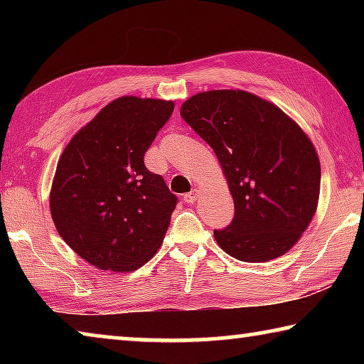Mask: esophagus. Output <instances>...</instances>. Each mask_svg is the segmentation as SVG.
I'll return each mask as SVG.
<instances>
[{
    "mask_svg": "<svg viewBox=\"0 0 364 364\" xmlns=\"http://www.w3.org/2000/svg\"><path fill=\"white\" fill-rule=\"evenodd\" d=\"M197 196H199V191L193 189L191 193L184 194V202H188V204H194V202L197 200Z\"/></svg>",
    "mask_w": 364,
    "mask_h": 364,
    "instance_id": "1",
    "label": "esophagus"
}]
</instances>
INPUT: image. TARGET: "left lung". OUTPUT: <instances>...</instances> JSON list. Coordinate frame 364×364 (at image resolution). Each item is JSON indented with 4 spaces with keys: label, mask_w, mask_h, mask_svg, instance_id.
I'll list each match as a JSON object with an SVG mask.
<instances>
[{
    "label": "left lung",
    "mask_w": 364,
    "mask_h": 364,
    "mask_svg": "<svg viewBox=\"0 0 364 364\" xmlns=\"http://www.w3.org/2000/svg\"><path fill=\"white\" fill-rule=\"evenodd\" d=\"M180 114L212 147L234 200V220L213 231L228 255L274 260L297 244L315 217L321 165L300 125L244 90L191 96Z\"/></svg>",
    "instance_id": "1"
}]
</instances>
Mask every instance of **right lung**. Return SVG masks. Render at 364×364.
<instances>
[{
  "label": "right lung",
  "instance_id": "1",
  "mask_svg": "<svg viewBox=\"0 0 364 364\" xmlns=\"http://www.w3.org/2000/svg\"><path fill=\"white\" fill-rule=\"evenodd\" d=\"M173 101L122 96L73 134L54 173L49 208L60 237L93 267L134 271L156 255L176 197L144 165Z\"/></svg>",
  "mask_w": 364,
  "mask_h": 364
}]
</instances>
